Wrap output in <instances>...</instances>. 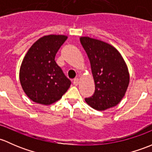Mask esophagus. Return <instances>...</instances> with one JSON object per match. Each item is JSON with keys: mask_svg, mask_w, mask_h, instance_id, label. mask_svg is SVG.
<instances>
[{"mask_svg": "<svg viewBox=\"0 0 152 152\" xmlns=\"http://www.w3.org/2000/svg\"><path fill=\"white\" fill-rule=\"evenodd\" d=\"M78 83H79V80H78V78H75V79L73 80V84L75 86H77Z\"/></svg>", "mask_w": 152, "mask_h": 152, "instance_id": "obj_1", "label": "esophagus"}]
</instances>
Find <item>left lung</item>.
I'll list each match as a JSON object with an SVG mask.
<instances>
[{
	"label": "left lung",
	"instance_id": "obj_1",
	"mask_svg": "<svg viewBox=\"0 0 152 152\" xmlns=\"http://www.w3.org/2000/svg\"><path fill=\"white\" fill-rule=\"evenodd\" d=\"M80 43L88 57L95 83L93 96L85 101L96 110L117 105L124 96L129 83L127 66L120 53L106 42L83 37Z\"/></svg>",
	"mask_w": 152,
	"mask_h": 152
}]
</instances>
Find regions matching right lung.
Returning <instances> with one entry per match:
<instances>
[{
	"label": "right lung",
	"instance_id": "right-lung-1",
	"mask_svg": "<svg viewBox=\"0 0 152 152\" xmlns=\"http://www.w3.org/2000/svg\"><path fill=\"white\" fill-rule=\"evenodd\" d=\"M67 39L64 35H48L33 44L23 58L20 81L26 94L34 102L51 104L62 97L71 85L55 57Z\"/></svg>",
	"mask_w": 152,
	"mask_h": 152
}]
</instances>
